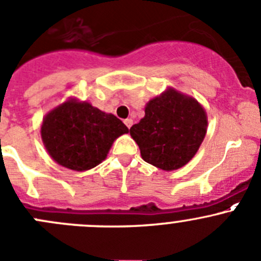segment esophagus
Segmentation results:
<instances>
[{
    "label": "esophagus",
    "instance_id": "34e87169",
    "mask_svg": "<svg viewBox=\"0 0 261 261\" xmlns=\"http://www.w3.org/2000/svg\"><path fill=\"white\" fill-rule=\"evenodd\" d=\"M123 122H125V125H126V126H127V127H128V128H130V127H131V126H133L134 121H133V120H131V118H127V120H125V121H123Z\"/></svg>",
    "mask_w": 261,
    "mask_h": 261
}]
</instances>
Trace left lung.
I'll return each mask as SVG.
<instances>
[{
    "mask_svg": "<svg viewBox=\"0 0 261 261\" xmlns=\"http://www.w3.org/2000/svg\"><path fill=\"white\" fill-rule=\"evenodd\" d=\"M145 116L130 128L141 158L163 171H174L198 153L208 130L200 102L168 87L145 106Z\"/></svg>",
    "mask_w": 261,
    "mask_h": 261,
    "instance_id": "obj_1",
    "label": "left lung"
}]
</instances>
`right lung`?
I'll return each instance as SVG.
<instances>
[{
  "instance_id": "1",
  "label": "right lung",
  "mask_w": 261,
  "mask_h": 261,
  "mask_svg": "<svg viewBox=\"0 0 261 261\" xmlns=\"http://www.w3.org/2000/svg\"><path fill=\"white\" fill-rule=\"evenodd\" d=\"M128 128L112 113L75 97L48 111L40 123L50 158L71 171H89L107 158L112 144Z\"/></svg>"
}]
</instances>
